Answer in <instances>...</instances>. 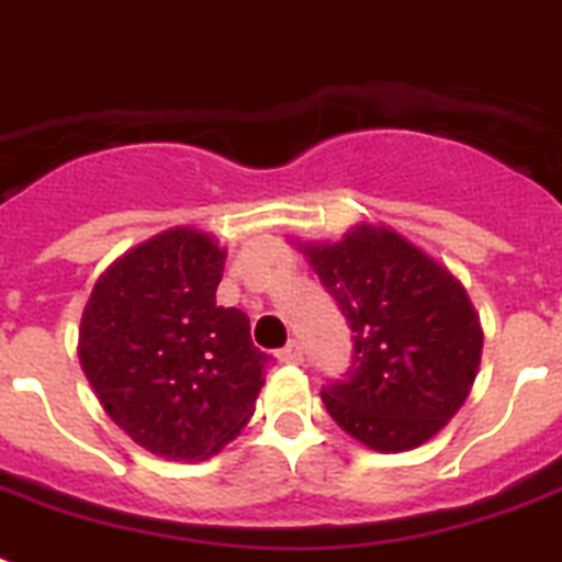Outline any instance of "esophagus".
I'll return each mask as SVG.
<instances>
[{
	"label": "esophagus",
	"mask_w": 562,
	"mask_h": 562,
	"mask_svg": "<svg viewBox=\"0 0 562 562\" xmlns=\"http://www.w3.org/2000/svg\"><path fill=\"white\" fill-rule=\"evenodd\" d=\"M277 360H280V363H303V346L296 344V340H291L289 346H282L280 352H277Z\"/></svg>",
	"instance_id": "34e87169"
}]
</instances>
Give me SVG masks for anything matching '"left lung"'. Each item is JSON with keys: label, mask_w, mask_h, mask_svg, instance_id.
<instances>
[{"label": "left lung", "mask_w": 562, "mask_h": 562, "mask_svg": "<svg viewBox=\"0 0 562 562\" xmlns=\"http://www.w3.org/2000/svg\"><path fill=\"white\" fill-rule=\"evenodd\" d=\"M305 257L352 328V363L321 392L328 415L378 453L432 439L468 398L482 355L462 282L386 227L360 225Z\"/></svg>", "instance_id": "8db88e82"}]
</instances>
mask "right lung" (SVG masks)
Masks as SVG:
<instances>
[{"label":"right lung","instance_id":"obj_1","mask_svg":"<svg viewBox=\"0 0 562 562\" xmlns=\"http://www.w3.org/2000/svg\"><path fill=\"white\" fill-rule=\"evenodd\" d=\"M225 250L176 227L123 254L94 282L80 363L109 418L172 462L218 453L254 415L271 355L239 308L216 305Z\"/></svg>","mask_w":562,"mask_h":562}]
</instances>
